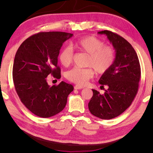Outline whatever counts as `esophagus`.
<instances>
[{
    "instance_id": "34e87169",
    "label": "esophagus",
    "mask_w": 153,
    "mask_h": 153,
    "mask_svg": "<svg viewBox=\"0 0 153 153\" xmlns=\"http://www.w3.org/2000/svg\"><path fill=\"white\" fill-rule=\"evenodd\" d=\"M83 88H84V87L83 86H81L79 85H76L74 86V89H82Z\"/></svg>"
}]
</instances>
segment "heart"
I'll return each mask as SVG.
<instances>
[{
    "mask_svg": "<svg viewBox=\"0 0 153 153\" xmlns=\"http://www.w3.org/2000/svg\"><path fill=\"white\" fill-rule=\"evenodd\" d=\"M76 49L89 54L87 61L88 68L76 67L65 74L67 79L78 85H85L94 76L95 71L100 74L108 71L115 62V53L112 46L104 44L103 42L93 36L81 38L74 43ZM59 61L62 65L68 67L74 59L73 49L65 46L60 50Z\"/></svg>",
    "mask_w": 153,
    "mask_h": 153,
    "instance_id": "heart-1",
    "label": "heart"
}]
</instances>
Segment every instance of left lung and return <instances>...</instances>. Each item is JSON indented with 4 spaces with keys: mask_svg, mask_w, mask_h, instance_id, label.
I'll use <instances>...</instances> for the list:
<instances>
[{
    "mask_svg": "<svg viewBox=\"0 0 153 153\" xmlns=\"http://www.w3.org/2000/svg\"><path fill=\"white\" fill-rule=\"evenodd\" d=\"M106 34L115 50V62L110 70L102 75L99 83L108 89L104 94L95 89L88 103L92 115L101 119H111L120 115L135 97L140 78V63L131 44L121 36L109 30L98 32Z\"/></svg>",
    "mask_w": 153,
    "mask_h": 153,
    "instance_id": "left-lung-1",
    "label": "left lung"
}]
</instances>
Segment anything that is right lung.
<instances>
[{
	"label": "right lung",
	"instance_id": "obj_1",
	"mask_svg": "<svg viewBox=\"0 0 153 153\" xmlns=\"http://www.w3.org/2000/svg\"><path fill=\"white\" fill-rule=\"evenodd\" d=\"M73 34L41 32L23 42L14 57L13 77L20 100L34 115L50 117L64 109L72 85L62 82L50 86L46 77H61L58 57L63 43Z\"/></svg>",
	"mask_w": 153,
	"mask_h": 153
}]
</instances>
